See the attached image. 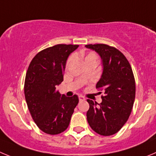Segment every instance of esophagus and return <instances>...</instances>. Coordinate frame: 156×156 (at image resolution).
Wrapping results in <instances>:
<instances>
[{
	"label": "esophagus",
	"instance_id": "obj_1",
	"mask_svg": "<svg viewBox=\"0 0 156 156\" xmlns=\"http://www.w3.org/2000/svg\"><path fill=\"white\" fill-rule=\"evenodd\" d=\"M78 98H79V101H85V97H83V96H82V95H79V96H78Z\"/></svg>",
	"mask_w": 156,
	"mask_h": 156
}]
</instances>
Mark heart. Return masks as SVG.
<instances>
[{
    "label": "heart",
    "instance_id": "heart-1",
    "mask_svg": "<svg viewBox=\"0 0 156 156\" xmlns=\"http://www.w3.org/2000/svg\"><path fill=\"white\" fill-rule=\"evenodd\" d=\"M77 55H78V54H77ZM81 55L83 56V54L81 53ZM91 60H97V56H96V54H95V53H92V52H91V53H88V54H87L85 57H84V62H85V63H87L88 61H91ZM71 61H72V57H71V58L68 60V64H69Z\"/></svg>",
    "mask_w": 156,
    "mask_h": 156
}]
</instances>
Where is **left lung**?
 I'll use <instances>...</instances> for the list:
<instances>
[{"mask_svg": "<svg viewBox=\"0 0 156 156\" xmlns=\"http://www.w3.org/2000/svg\"><path fill=\"white\" fill-rule=\"evenodd\" d=\"M85 47L100 57L102 72L96 88H102V102L88 99L86 113L91 128L103 136L118 132L128 120L134 99L135 81L130 64L121 52L106 44H89Z\"/></svg>", "mask_w": 156, "mask_h": 156, "instance_id": "1", "label": "left lung"}]
</instances>
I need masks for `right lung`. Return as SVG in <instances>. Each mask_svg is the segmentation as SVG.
Returning <instances> with one entry per match:
<instances>
[{
	"label": "right lung",
	"mask_w": 156,
	"mask_h": 156,
	"mask_svg": "<svg viewBox=\"0 0 156 156\" xmlns=\"http://www.w3.org/2000/svg\"><path fill=\"white\" fill-rule=\"evenodd\" d=\"M78 45L58 44L38 53L31 61L25 81V97L36 125L43 132L57 134L68 128L77 95L67 97L57 90L63 81L68 57Z\"/></svg>",
	"instance_id": "add662e5"
}]
</instances>
